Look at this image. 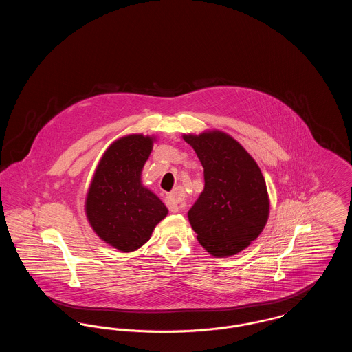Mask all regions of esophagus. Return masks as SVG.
Listing matches in <instances>:
<instances>
[{
  "label": "esophagus",
  "mask_w": 352,
  "mask_h": 352,
  "mask_svg": "<svg viewBox=\"0 0 352 352\" xmlns=\"http://www.w3.org/2000/svg\"><path fill=\"white\" fill-rule=\"evenodd\" d=\"M181 197H182V190H179V188L174 190L171 194H168L166 197V201H166V206H168V208L171 212H178V211L182 210Z\"/></svg>",
  "instance_id": "obj_1"
}]
</instances>
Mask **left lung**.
<instances>
[{"label": "left lung", "mask_w": 352, "mask_h": 352, "mask_svg": "<svg viewBox=\"0 0 352 352\" xmlns=\"http://www.w3.org/2000/svg\"><path fill=\"white\" fill-rule=\"evenodd\" d=\"M204 168V190L187 217L201 245L217 257L247 248L267 224L269 198L261 170L228 134L184 135Z\"/></svg>", "instance_id": "left-lung-1"}]
</instances>
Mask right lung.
<instances>
[{"label": "right lung", "mask_w": 352, "mask_h": 352, "mask_svg": "<svg viewBox=\"0 0 352 352\" xmlns=\"http://www.w3.org/2000/svg\"><path fill=\"white\" fill-rule=\"evenodd\" d=\"M153 138L131 134L113 142L96 168L89 186L85 212L94 231L122 252L144 245L168 208L141 184Z\"/></svg>", "instance_id": "add662e5"}]
</instances>
